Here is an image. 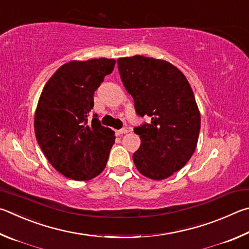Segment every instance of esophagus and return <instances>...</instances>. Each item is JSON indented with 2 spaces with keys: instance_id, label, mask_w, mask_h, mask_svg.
Listing matches in <instances>:
<instances>
[{
  "instance_id": "34e87169",
  "label": "esophagus",
  "mask_w": 249,
  "mask_h": 249,
  "mask_svg": "<svg viewBox=\"0 0 249 249\" xmlns=\"http://www.w3.org/2000/svg\"><path fill=\"white\" fill-rule=\"evenodd\" d=\"M128 132L127 129H120V130H117L116 131V136H121V134H125Z\"/></svg>"
}]
</instances>
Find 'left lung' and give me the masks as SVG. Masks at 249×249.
Here are the masks:
<instances>
[{"label": "left lung", "instance_id": "left-lung-1", "mask_svg": "<svg viewBox=\"0 0 249 249\" xmlns=\"http://www.w3.org/2000/svg\"><path fill=\"white\" fill-rule=\"evenodd\" d=\"M117 63L137 113L151 119L134 128L141 139L134 165L147 178L165 179L184 167L197 147L201 121L194 91L167 61L133 55Z\"/></svg>", "mask_w": 249, "mask_h": 249}]
</instances>
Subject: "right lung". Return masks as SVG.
I'll return each instance as SVG.
<instances>
[{"label":"right lung","instance_id":"1","mask_svg":"<svg viewBox=\"0 0 249 249\" xmlns=\"http://www.w3.org/2000/svg\"><path fill=\"white\" fill-rule=\"evenodd\" d=\"M113 59L71 61L46 83L35 113L39 146L56 171L73 180H89L106 167L115 132L97 115L90 124L94 93L115 68Z\"/></svg>","mask_w":249,"mask_h":249}]
</instances>
